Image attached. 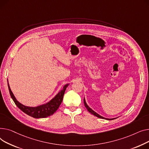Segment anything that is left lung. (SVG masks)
I'll return each instance as SVG.
<instances>
[{"mask_svg": "<svg viewBox=\"0 0 149 149\" xmlns=\"http://www.w3.org/2000/svg\"><path fill=\"white\" fill-rule=\"evenodd\" d=\"M84 105H85V108L87 109V110L88 111V112H90L91 113H92L93 115H94V116H96V117H99V118H102V119H104V120H114V119L118 118V117H116V118H104V117H103L100 116V115L99 114V113H97V112H95V111H94L91 108H90V107H88V104H87L86 103L85 97H84Z\"/></svg>", "mask_w": 149, "mask_h": 149, "instance_id": "8db88e82", "label": "left lung"}]
</instances>
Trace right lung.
<instances>
[{
	"label": "right lung",
	"mask_w": 149,
	"mask_h": 149,
	"mask_svg": "<svg viewBox=\"0 0 149 149\" xmlns=\"http://www.w3.org/2000/svg\"><path fill=\"white\" fill-rule=\"evenodd\" d=\"M69 84H65L63 86V89L61 90L54 98H52L47 103L41 104V105L37 107H31L24 105V104H22L16 99L15 97L10 88V85H9L8 81L9 91H10L11 97L14 102L15 104L17 105V107L20 110H22L23 112L26 113L27 115L36 118H46L52 114H54L59 107L61 103H62L64 93L67 87L69 85Z\"/></svg>",
	"instance_id": "add662e5"
}]
</instances>
